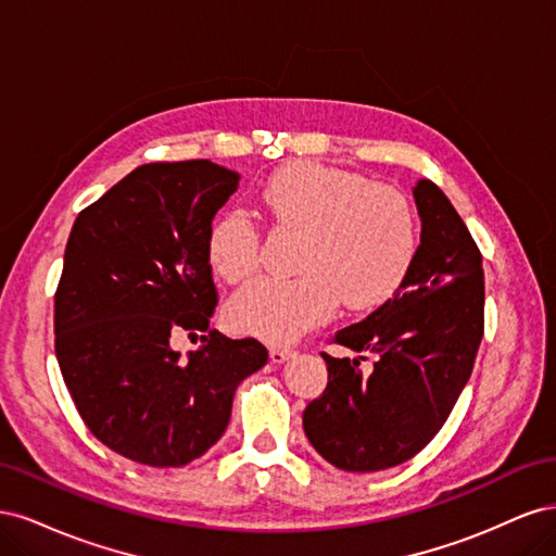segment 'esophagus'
<instances>
[{
	"instance_id": "34e87169",
	"label": "esophagus",
	"mask_w": 556,
	"mask_h": 556,
	"mask_svg": "<svg viewBox=\"0 0 556 556\" xmlns=\"http://www.w3.org/2000/svg\"><path fill=\"white\" fill-rule=\"evenodd\" d=\"M268 357H271L274 364H285V362L294 357V350H290V348H271V350H268Z\"/></svg>"
}]
</instances>
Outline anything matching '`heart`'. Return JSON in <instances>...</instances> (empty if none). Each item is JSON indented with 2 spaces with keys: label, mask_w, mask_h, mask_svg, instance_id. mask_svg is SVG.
<instances>
[{
  "label": "heart",
  "mask_w": 556,
  "mask_h": 556,
  "mask_svg": "<svg viewBox=\"0 0 556 556\" xmlns=\"http://www.w3.org/2000/svg\"><path fill=\"white\" fill-rule=\"evenodd\" d=\"M280 229L301 233L296 278H257L231 296L227 323L241 333L285 343L327 323L341 304L364 311L390 299L417 250V217L390 185L319 162H294L257 192ZM208 262L227 282L260 266V229L243 211H225L208 229Z\"/></svg>",
  "instance_id": "b5f03b06"
}]
</instances>
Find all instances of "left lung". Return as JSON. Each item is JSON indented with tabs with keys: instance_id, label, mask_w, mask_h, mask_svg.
Instances as JSON below:
<instances>
[{
	"instance_id": "left-lung-1",
	"label": "left lung",
	"mask_w": 556,
	"mask_h": 556,
	"mask_svg": "<svg viewBox=\"0 0 556 556\" xmlns=\"http://www.w3.org/2000/svg\"><path fill=\"white\" fill-rule=\"evenodd\" d=\"M413 197L422 233L406 278L380 308L333 336L378 355L371 374L359 368L366 357L323 352L327 390L304 410L311 445L352 473L399 466L429 445L473 371L484 331L473 237L435 182L417 180Z\"/></svg>"
}]
</instances>
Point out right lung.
<instances>
[{
    "label": "right lung",
    "mask_w": 556,
    "mask_h": 556,
    "mask_svg": "<svg viewBox=\"0 0 556 556\" xmlns=\"http://www.w3.org/2000/svg\"><path fill=\"white\" fill-rule=\"evenodd\" d=\"M239 174L211 160L153 162L83 208L55 292V355L94 439L155 468L185 466L220 441L233 392L266 364L255 339L208 329L215 213ZM206 330L182 361L168 341Z\"/></svg>",
    "instance_id": "add662e5"
}]
</instances>
